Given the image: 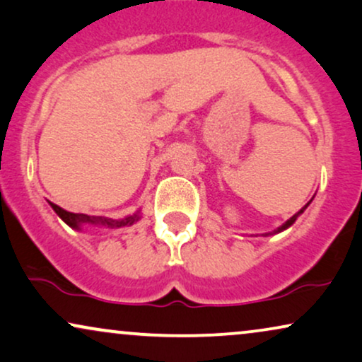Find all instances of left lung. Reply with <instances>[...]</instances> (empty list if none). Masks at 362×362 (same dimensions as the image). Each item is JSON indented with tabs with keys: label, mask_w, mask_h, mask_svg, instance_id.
Segmentation results:
<instances>
[{
	"label": "left lung",
	"mask_w": 362,
	"mask_h": 362,
	"mask_svg": "<svg viewBox=\"0 0 362 362\" xmlns=\"http://www.w3.org/2000/svg\"><path fill=\"white\" fill-rule=\"evenodd\" d=\"M310 202H313V200H309V202H308V204H305V207H303V209H300V210H299V212H297V214H294V215H292V217L289 218V221H287V222H284L281 227H277V228H276V230H274V232H267V234H262V235H264V237H267V235H274V234H279V232L286 230V228H289V227L292 226V223H294V222L297 221V217H299V215H300V214H303L305 209H308V205H309Z\"/></svg>",
	"instance_id": "left-lung-1"
}]
</instances>
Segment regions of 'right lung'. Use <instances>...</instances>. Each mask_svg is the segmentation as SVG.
I'll return each instance as SVG.
<instances>
[{"label": "right lung", "mask_w": 362, "mask_h": 362, "mask_svg": "<svg viewBox=\"0 0 362 362\" xmlns=\"http://www.w3.org/2000/svg\"><path fill=\"white\" fill-rule=\"evenodd\" d=\"M49 205H52V209L58 214V217L62 218L66 226H70L71 228H76V230H80L83 226H97V227H110V228L128 227V226H134V223L140 218L139 210H136L134 215H128L125 218H120V221H113V218L97 217V215L68 212V210H63L62 207H58L57 204H52V202H49Z\"/></svg>", "instance_id": "add662e5"}]
</instances>
